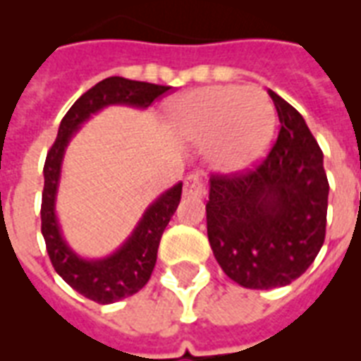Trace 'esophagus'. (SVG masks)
<instances>
[{"label":"esophagus","mask_w":361,"mask_h":361,"mask_svg":"<svg viewBox=\"0 0 361 361\" xmlns=\"http://www.w3.org/2000/svg\"><path fill=\"white\" fill-rule=\"evenodd\" d=\"M183 195L185 197H195V198H202L206 195V187H204L202 178L191 174L185 178V183H183Z\"/></svg>","instance_id":"1"}]
</instances>
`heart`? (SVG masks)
<instances>
[{
	"mask_svg": "<svg viewBox=\"0 0 361 361\" xmlns=\"http://www.w3.org/2000/svg\"><path fill=\"white\" fill-rule=\"evenodd\" d=\"M170 120L181 140L208 146V159L225 174L252 169L266 155L275 110L260 87H200L174 99Z\"/></svg>",
	"mask_w": 361,
	"mask_h": 361,
	"instance_id": "b5f03b06",
	"label": "heart"
}]
</instances>
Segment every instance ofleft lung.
Listing matches in <instances>:
<instances>
[{
    "label": "left lung",
    "instance_id": "obj_1",
    "mask_svg": "<svg viewBox=\"0 0 361 361\" xmlns=\"http://www.w3.org/2000/svg\"><path fill=\"white\" fill-rule=\"evenodd\" d=\"M281 129L271 152L245 174L212 176L208 240L217 262L245 288L268 290L298 279L326 236L324 155L292 104L269 90Z\"/></svg>",
    "mask_w": 361,
    "mask_h": 361
}]
</instances>
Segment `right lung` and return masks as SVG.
Here are the masks:
<instances>
[{"label":"right lung","mask_w":361,"mask_h":361,"mask_svg":"<svg viewBox=\"0 0 361 361\" xmlns=\"http://www.w3.org/2000/svg\"><path fill=\"white\" fill-rule=\"evenodd\" d=\"M169 86L110 76L87 90L69 109L59 123L56 142L44 161V189L41 204V232L48 257L59 277L78 294L97 303H114L129 298L146 285L157 262V249L170 217L181 198V181L153 200L130 236L112 255L104 258H82L65 241L56 215L61 164L71 138L82 123L110 104H127L133 109H147Z\"/></svg>","instance_id":"add662e5"}]
</instances>
